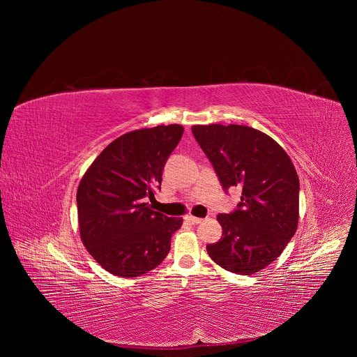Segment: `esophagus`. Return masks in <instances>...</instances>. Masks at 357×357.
Here are the masks:
<instances>
[{"mask_svg":"<svg viewBox=\"0 0 357 357\" xmlns=\"http://www.w3.org/2000/svg\"><path fill=\"white\" fill-rule=\"evenodd\" d=\"M185 220H186L188 223H190V225H199V223L202 222L200 218H195V216H192V215H186V216H185Z\"/></svg>","mask_w":357,"mask_h":357,"instance_id":"1","label":"esophagus"}]
</instances>
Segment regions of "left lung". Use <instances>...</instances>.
<instances>
[{
  "instance_id": "left-lung-1",
  "label": "left lung",
  "mask_w": 357,
  "mask_h": 357,
  "mask_svg": "<svg viewBox=\"0 0 357 357\" xmlns=\"http://www.w3.org/2000/svg\"><path fill=\"white\" fill-rule=\"evenodd\" d=\"M225 192L241 197L218 216L222 238L208 244L211 259L227 271L250 275L271 264L298 226L299 179L287 152L267 134L247 126H193Z\"/></svg>"
}]
</instances>
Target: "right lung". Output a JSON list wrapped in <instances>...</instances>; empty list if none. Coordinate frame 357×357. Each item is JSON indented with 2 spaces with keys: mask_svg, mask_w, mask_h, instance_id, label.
Returning a JSON list of instances; mask_svg holds the SVG:
<instances>
[{
  "mask_svg": "<svg viewBox=\"0 0 357 357\" xmlns=\"http://www.w3.org/2000/svg\"><path fill=\"white\" fill-rule=\"evenodd\" d=\"M182 134L179 124L127 132L101 151L82 178L76 196L80 236L109 273L138 277L168 256L182 219L144 202L161 190L164 167Z\"/></svg>",
  "mask_w": 357,
  "mask_h": 357,
  "instance_id": "right-lung-1",
  "label": "right lung"
}]
</instances>
